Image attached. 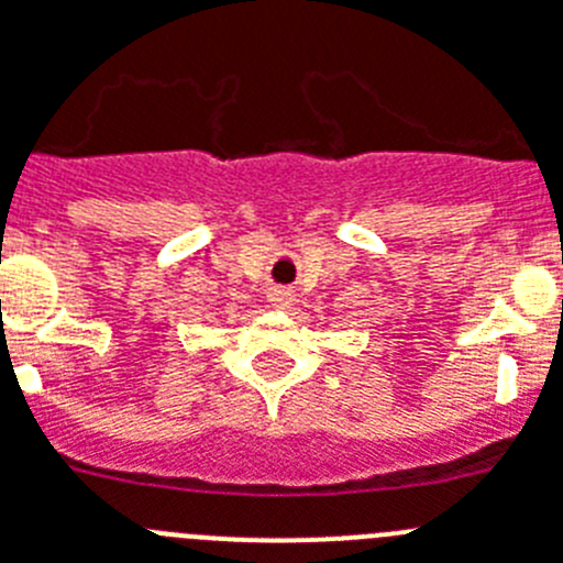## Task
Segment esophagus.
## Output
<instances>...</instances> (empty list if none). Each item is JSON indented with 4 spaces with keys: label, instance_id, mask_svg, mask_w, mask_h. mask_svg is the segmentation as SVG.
<instances>
[{
    "label": "esophagus",
    "instance_id": "1",
    "mask_svg": "<svg viewBox=\"0 0 563 563\" xmlns=\"http://www.w3.org/2000/svg\"><path fill=\"white\" fill-rule=\"evenodd\" d=\"M269 302H272V308H277V311H288V308L297 302V294H294L291 288H272Z\"/></svg>",
    "mask_w": 563,
    "mask_h": 563
}]
</instances>
